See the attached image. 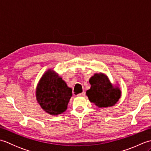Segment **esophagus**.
Segmentation results:
<instances>
[{"mask_svg": "<svg viewBox=\"0 0 151 151\" xmlns=\"http://www.w3.org/2000/svg\"><path fill=\"white\" fill-rule=\"evenodd\" d=\"M84 95H85V92L84 91L81 93H79V94L77 95L78 97H83V96H84Z\"/></svg>", "mask_w": 151, "mask_h": 151, "instance_id": "obj_1", "label": "esophagus"}]
</instances>
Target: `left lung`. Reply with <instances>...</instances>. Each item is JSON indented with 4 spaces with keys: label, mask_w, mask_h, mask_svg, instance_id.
<instances>
[{
    "label": "left lung",
    "mask_w": 151,
    "mask_h": 151,
    "mask_svg": "<svg viewBox=\"0 0 151 151\" xmlns=\"http://www.w3.org/2000/svg\"><path fill=\"white\" fill-rule=\"evenodd\" d=\"M91 88L86 91L89 101L98 108L113 106L121 97L119 84L114 85L102 73H95L89 81Z\"/></svg>",
    "instance_id": "8db88e82"
}]
</instances>
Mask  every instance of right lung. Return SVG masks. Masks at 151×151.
I'll return each mask as SVG.
<instances>
[{"instance_id": "add662e5", "label": "right lung", "mask_w": 151, "mask_h": 151, "mask_svg": "<svg viewBox=\"0 0 151 151\" xmlns=\"http://www.w3.org/2000/svg\"><path fill=\"white\" fill-rule=\"evenodd\" d=\"M71 96L72 89L52 69L43 73L36 86L37 103L45 111L52 115L65 111Z\"/></svg>"}]
</instances>
